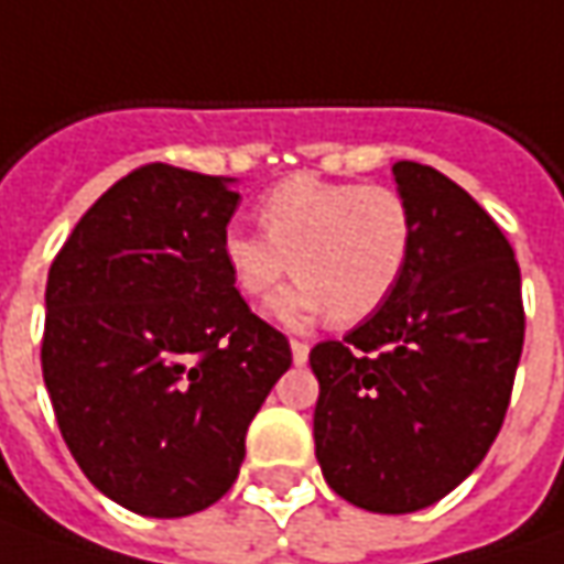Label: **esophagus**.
<instances>
[{"mask_svg":"<svg viewBox=\"0 0 564 564\" xmlns=\"http://www.w3.org/2000/svg\"><path fill=\"white\" fill-rule=\"evenodd\" d=\"M290 349H293V361H296V365H305V361H308V343L290 340Z\"/></svg>","mask_w":564,"mask_h":564,"instance_id":"obj_1","label":"esophagus"}]
</instances>
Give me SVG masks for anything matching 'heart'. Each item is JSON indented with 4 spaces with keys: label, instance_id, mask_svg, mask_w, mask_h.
I'll list each match as a JSON object with an SVG mask.
<instances>
[{
    "label": "heart",
    "instance_id": "heart-1",
    "mask_svg": "<svg viewBox=\"0 0 564 564\" xmlns=\"http://www.w3.org/2000/svg\"><path fill=\"white\" fill-rule=\"evenodd\" d=\"M262 230L230 221L221 259L249 300H262L293 271L300 278L268 312L283 324L330 315L337 324L375 315L412 256L409 199L387 184H337L312 174L286 177L259 203Z\"/></svg>",
    "mask_w": 564,
    "mask_h": 564
}]
</instances>
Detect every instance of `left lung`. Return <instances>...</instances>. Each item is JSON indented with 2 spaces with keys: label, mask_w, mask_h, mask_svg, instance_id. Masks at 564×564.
I'll return each mask as SVG.
<instances>
[{
  "label": "left lung",
  "mask_w": 564,
  "mask_h": 564,
  "mask_svg": "<svg viewBox=\"0 0 564 564\" xmlns=\"http://www.w3.org/2000/svg\"><path fill=\"white\" fill-rule=\"evenodd\" d=\"M415 218L390 300L318 343L315 456L346 502L417 512L484 462L524 346L521 271L506 234L437 167L393 165Z\"/></svg>",
  "instance_id": "8db88e82"
}]
</instances>
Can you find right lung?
Listing matches in <instances>:
<instances>
[{
  "mask_svg": "<svg viewBox=\"0 0 564 564\" xmlns=\"http://www.w3.org/2000/svg\"><path fill=\"white\" fill-rule=\"evenodd\" d=\"M227 177L137 167L93 203L46 281L43 380L96 490L149 518L218 502L293 352L240 296L221 230Z\"/></svg>",
  "mask_w": 564,
  "mask_h": 564,
  "instance_id": "1",
  "label": "right lung"
}]
</instances>
